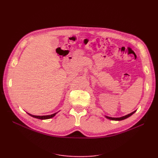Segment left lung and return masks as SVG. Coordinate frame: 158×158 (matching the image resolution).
I'll return each mask as SVG.
<instances>
[{"label": "left lung", "mask_w": 158, "mask_h": 158, "mask_svg": "<svg viewBox=\"0 0 158 158\" xmlns=\"http://www.w3.org/2000/svg\"><path fill=\"white\" fill-rule=\"evenodd\" d=\"M136 111H135L132 112L130 114H127V115L125 116H123V117H117V118H114V117H107V116H106V117L108 119H110V120H113V121H122V120H124V119H125L129 117H131L132 114H133L134 113H135Z\"/></svg>", "instance_id": "8db88e82"}]
</instances>
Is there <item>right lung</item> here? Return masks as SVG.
Instances as JSON below:
<instances>
[{
    "label": "right lung",
    "mask_w": 158,
    "mask_h": 158,
    "mask_svg": "<svg viewBox=\"0 0 158 158\" xmlns=\"http://www.w3.org/2000/svg\"><path fill=\"white\" fill-rule=\"evenodd\" d=\"M57 113H58V112H57ZM57 113H53V114H49V115H44V116H37V115H33V114H31L30 113H27V114H30V116H31L33 117L36 118H39V119H42V120H43V119H48V118H52Z\"/></svg>",
    "instance_id": "right-lung-1"
}]
</instances>
